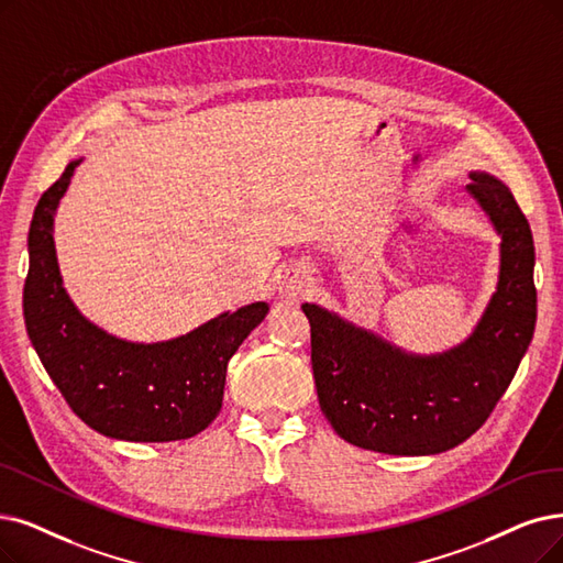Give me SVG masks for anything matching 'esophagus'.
<instances>
[{
	"label": "esophagus",
	"mask_w": 563,
	"mask_h": 563,
	"mask_svg": "<svg viewBox=\"0 0 563 563\" xmlns=\"http://www.w3.org/2000/svg\"><path fill=\"white\" fill-rule=\"evenodd\" d=\"M309 282L302 273H298V269H284V273L279 275V290L286 296V298H300L305 290H307Z\"/></svg>",
	"instance_id": "obj_1"
}]
</instances>
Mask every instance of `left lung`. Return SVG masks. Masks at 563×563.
<instances>
[{
	"mask_svg": "<svg viewBox=\"0 0 563 563\" xmlns=\"http://www.w3.org/2000/svg\"><path fill=\"white\" fill-rule=\"evenodd\" d=\"M466 191L501 235L497 294L466 342L439 355H409L319 305H302L321 411L336 434L365 451H451L481 430L529 349L536 328L529 221L497 177L474 173Z\"/></svg>",
	"mask_w": 563,
	"mask_h": 563,
	"instance_id": "obj_1",
	"label": "left lung"
}]
</instances>
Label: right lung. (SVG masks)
<instances>
[{
    "instance_id": "right-lung-1",
    "label": "right lung",
    "mask_w": 563,
    "mask_h": 563,
    "mask_svg": "<svg viewBox=\"0 0 563 563\" xmlns=\"http://www.w3.org/2000/svg\"><path fill=\"white\" fill-rule=\"evenodd\" d=\"M78 164L43 191L32 217L22 294L32 346L71 411L99 434L145 443L196 437L221 411L229 360L269 307L223 311L156 344L124 342L89 323L66 296L53 242L55 210Z\"/></svg>"
}]
</instances>
